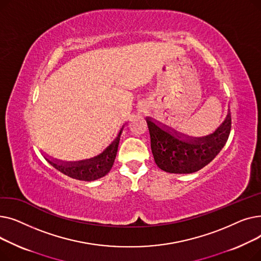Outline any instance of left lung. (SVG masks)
Masks as SVG:
<instances>
[{
	"label": "left lung",
	"instance_id": "left-lung-1",
	"mask_svg": "<svg viewBox=\"0 0 261 261\" xmlns=\"http://www.w3.org/2000/svg\"><path fill=\"white\" fill-rule=\"evenodd\" d=\"M146 121L155 164L170 173H193L206 166L224 147L231 127L228 112L222 125L213 134L184 141L175 131L160 127L149 118Z\"/></svg>",
	"mask_w": 261,
	"mask_h": 261
}]
</instances>
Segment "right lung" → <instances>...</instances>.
Wrapping results in <instances>:
<instances>
[{"instance_id":"1","label":"right lung","mask_w":261,"mask_h":261,"mask_svg":"<svg viewBox=\"0 0 261 261\" xmlns=\"http://www.w3.org/2000/svg\"><path fill=\"white\" fill-rule=\"evenodd\" d=\"M121 132V131H120ZM119 135L115 139V141L110 145L105 151L90 160L81 161L78 163H64L59 164L58 162H54L45 158V160L50 165L62 172L63 174L72 177V179L79 181H94L99 177L105 176L110 170H111L114 160L116 158L117 148L120 138Z\"/></svg>"}]
</instances>
